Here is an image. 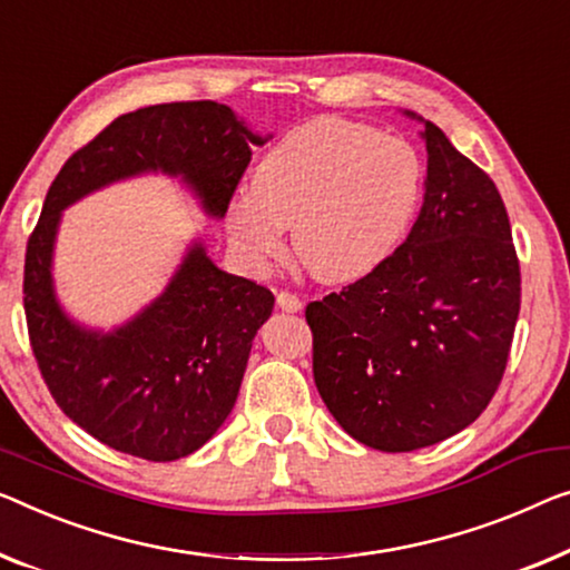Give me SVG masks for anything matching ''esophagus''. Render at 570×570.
Returning <instances> with one entry per match:
<instances>
[{
	"label": "esophagus",
	"mask_w": 570,
	"mask_h": 570,
	"mask_svg": "<svg viewBox=\"0 0 570 570\" xmlns=\"http://www.w3.org/2000/svg\"><path fill=\"white\" fill-rule=\"evenodd\" d=\"M276 304H278V309H282V312H302V299H299V296L288 294V292H278Z\"/></svg>",
	"instance_id": "1"
}]
</instances>
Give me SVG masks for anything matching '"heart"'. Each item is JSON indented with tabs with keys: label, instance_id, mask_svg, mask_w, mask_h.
<instances>
[{
	"label": "heart",
	"instance_id": "obj_1",
	"mask_svg": "<svg viewBox=\"0 0 570 570\" xmlns=\"http://www.w3.org/2000/svg\"><path fill=\"white\" fill-rule=\"evenodd\" d=\"M424 166L414 146L368 125L320 117L288 130L233 197L227 223L253 261L282 253L292 225L296 261L314 278L347 284L394 256L417 219Z\"/></svg>",
	"mask_w": 570,
	"mask_h": 570
}]
</instances>
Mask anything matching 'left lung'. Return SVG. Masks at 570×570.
I'll return each mask as SVG.
<instances>
[{
  "instance_id": "8db88e82",
  "label": "left lung",
  "mask_w": 570,
  "mask_h": 570,
  "mask_svg": "<svg viewBox=\"0 0 570 570\" xmlns=\"http://www.w3.org/2000/svg\"><path fill=\"white\" fill-rule=\"evenodd\" d=\"M420 215L384 266L307 307L314 384L347 435L384 453L435 445L487 410L504 376L520 261L491 178L420 115Z\"/></svg>"
}]
</instances>
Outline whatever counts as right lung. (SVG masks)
I'll use <instances>...</instances> for the list:
<instances>
[{
	"label": "right lung",
	"mask_w": 570,
	"mask_h": 570,
	"mask_svg": "<svg viewBox=\"0 0 570 570\" xmlns=\"http://www.w3.org/2000/svg\"><path fill=\"white\" fill-rule=\"evenodd\" d=\"M268 138L217 101L142 107L76 150L50 184L24 256V317L56 404L99 443L156 463L199 450L233 412L274 294L217 268L194 237L150 304L112 330L83 325L56 294L63 209L105 186L160 174L223 219L253 148Z\"/></svg>",
	"instance_id": "add662e5"
}]
</instances>
